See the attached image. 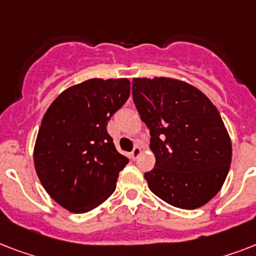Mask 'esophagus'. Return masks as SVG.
<instances>
[{
  "label": "esophagus",
  "mask_w": 256,
  "mask_h": 256,
  "mask_svg": "<svg viewBox=\"0 0 256 256\" xmlns=\"http://www.w3.org/2000/svg\"><path fill=\"white\" fill-rule=\"evenodd\" d=\"M140 152H142V148H140V146H138V144H136V146H134V148H132V160H136V158L140 156Z\"/></svg>",
  "instance_id": "34e87169"
}]
</instances>
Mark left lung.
Wrapping results in <instances>:
<instances>
[{"mask_svg":"<svg viewBox=\"0 0 256 256\" xmlns=\"http://www.w3.org/2000/svg\"><path fill=\"white\" fill-rule=\"evenodd\" d=\"M132 100L150 128L156 168L148 188L171 206L194 210L220 190L231 140L218 108L202 92L171 78H134Z\"/></svg>","mask_w":256,"mask_h":256,"instance_id":"1","label":"left lung"}]
</instances>
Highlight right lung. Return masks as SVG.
Instances as JSON below:
<instances>
[{
    "label": "right lung",
    "instance_id": "obj_1",
    "mask_svg": "<svg viewBox=\"0 0 256 256\" xmlns=\"http://www.w3.org/2000/svg\"><path fill=\"white\" fill-rule=\"evenodd\" d=\"M130 96L126 78H92L62 92L44 116L34 166L52 198L72 212H88L116 190L128 156L116 152L108 122Z\"/></svg>",
    "mask_w": 256,
    "mask_h": 256
}]
</instances>
